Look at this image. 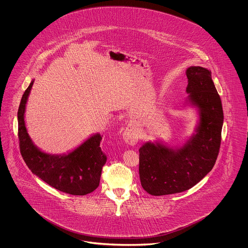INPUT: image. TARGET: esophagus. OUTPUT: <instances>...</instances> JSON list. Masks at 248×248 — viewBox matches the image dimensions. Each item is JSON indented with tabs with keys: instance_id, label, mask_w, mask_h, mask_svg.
Returning a JSON list of instances; mask_svg holds the SVG:
<instances>
[{
	"instance_id": "obj_1",
	"label": "esophagus",
	"mask_w": 248,
	"mask_h": 248,
	"mask_svg": "<svg viewBox=\"0 0 248 248\" xmlns=\"http://www.w3.org/2000/svg\"><path fill=\"white\" fill-rule=\"evenodd\" d=\"M123 138L125 143L136 145L140 139V133L135 127H127L123 133Z\"/></svg>"
}]
</instances>
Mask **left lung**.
I'll return each mask as SVG.
<instances>
[{
    "mask_svg": "<svg viewBox=\"0 0 248 248\" xmlns=\"http://www.w3.org/2000/svg\"><path fill=\"white\" fill-rule=\"evenodd\" d=\"M186 75L189 101L201 110L196 135L176 151L151 142L140 149L142 188L154 196L192 188L212 170L219 153L224 116L211 71L190 67Z\"/></svg>",
    "mask_w": 248,
    "mask_h": 248,
    "instance_id": "8db88e82",
    "label": "left lung"
}]
</instances>
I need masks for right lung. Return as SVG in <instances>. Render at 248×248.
Instances as JSON below:
<instances>
[{"instance_id":"add662e5","label":"right lung","mask_w":248,"mask_h":248,"mask_svg":"<svg viewBox=\"0 0 248 248\" xmlns=\"http://www.w3.org/2000/svg\"><path fill=\"white\" fill-rule=\"evenodd\" d=\"M33 81L22 95L18 112V140L20 154L31 172L60 191L72 195H85L99 185L107 156L101 151L102 137L96 134L73 151L63 156L41 152L31 140L24 122L27 99Z\"/></svg>"}]
</instances>
